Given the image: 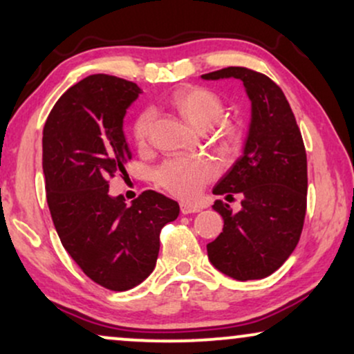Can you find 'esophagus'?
<instances>
[{
  "label": "esophagus",
  "instance_id": "34e87169",
  "mask_svg": "<svg viewBox=\"0 0 354 354\" xmlns=\"http://www.w3.org/2000/svg\"><path fill=\"white\" fill-rule=\"evenodd\" d=\"M180 211L182 214H193V212H200V206L190 205V203H180Z\"/></svg>",
  "mask_w": 354,
  "mask_h": 354
}]
</instances>
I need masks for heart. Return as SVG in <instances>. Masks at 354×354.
<instances>
[{
    "label": "heart",
    "instance_id": "b5f03b06",
    "mask_svg": "<svg viewBox=\"0 0 354 354\" xmlns=\"http://www.w3.org/2000/svg\"><path fill=\"white\" fill-rule=\"evenodd\" d=\"M167 103L196 132H207L225 118V101L214 90L206 86H183L169 96ZM154 122L153 111H143L133 124V140L145 147ZM219 135L225 143L239 140V129L232 124H221ZM214 167L205 159L174 158L156 171V180L172 195L192 200L200 195L203 187L214 177Z\"/></svg>",
    "mask_w": 354,
    "mask_h": 354
}]
</instances>
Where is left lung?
I'll use <instances>...</instances> for the list:
<instances>
[{"label":"left lung","instance_id":"8db88e82","mask_svg":"<svg viewBox=\"0 0 354 354\" xmlns=\"http://www.w3.org/2000/svg\"><path fill=\"white\" fill-rule=\"evenodd\" d=\"M201 79H239L251 101L243 153L212 188L214 195L240 193L241 209L214 203L224 229L207 243V258L235 280L264 279L288 259L303 230L308 162L301 132L283 91L264 74L225 67Z\"/></svg>","mask_w":354,"mask_h":354}]
</instances>
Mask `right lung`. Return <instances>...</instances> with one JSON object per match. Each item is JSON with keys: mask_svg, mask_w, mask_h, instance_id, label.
<instances>
[{"mask_svg": "<svg viewBox=\"0 0 354 354\" xmlns=\"http://www.w3.org/2000/svg\"><path fill=\"white\" fill-rule=\"evenodd\" d=\"M142 90L95 74L57 100L43 127V174L53 224L79 268L101 287L125 292L156 266L159 232L180 207L153 190L125 205L109 195V177L132 153L124 118Z\"/></svg>", "mask_w": 354, "mask_h": 354, "instance_id": "add662e5", "label": "right lung"}]
</instances>
